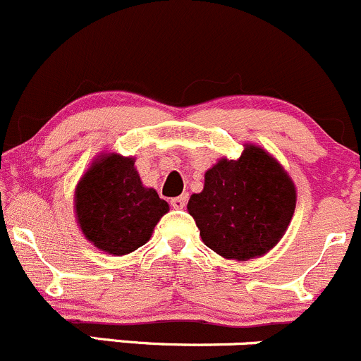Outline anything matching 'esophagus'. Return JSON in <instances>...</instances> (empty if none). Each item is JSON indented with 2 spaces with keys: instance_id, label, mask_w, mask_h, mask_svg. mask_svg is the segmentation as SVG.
Returning a JSON list of instances; mask_svg holds the SVG:
<instances>
[{
  "instance_id": "esophagus-1",
  "label": "esophagus",
  "mask_w": 361,
  "mask_h": 361,
  "mask_svg": "<svg viewBox=\"0 0 361 361\" xmlns=\"http://www.w3.org/2000/svg\"><path fill=\"white\" fill-rule=\"evenodd\" d=\"M185 203H188V195H180L177 196V198H173L172 202H170V205L176 208V210H182V208L185 207Z\"/></svg>"
}]
</instances>
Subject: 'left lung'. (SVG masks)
<instances>
[{"label":"left lung","instance_id":"8db88e82","mask_svg":"<svg viewBox=\"0 0 361 361\" xmlns=\"http://www.w3.org/2000/svg\"><path fill=\"white\" fill-rule=\"evenodd\" d=\"M292 177L261 146L245 144L240 158L226 156L205 172L202 192L188 212L203 243L229 261L262 257L276 247L295 212Z\"/></svg>","mask_w":361,"mask_h":361}]
</instances>
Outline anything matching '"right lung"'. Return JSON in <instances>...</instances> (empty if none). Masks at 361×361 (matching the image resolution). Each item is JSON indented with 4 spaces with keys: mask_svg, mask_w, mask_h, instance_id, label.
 <instances>
[{
    "mask_svg": "<svg viewBox=\"0 0 361 361\" xmlns=\"http://www.w3.org/2000/svg\"><path fill=\"white\" fill-rule=\"evenodd\" d=\"M74 215L83 236L111 255L132 254L149 241L154 226L170 210L146 188L133 156L100 153L74 189Z\"/></svg>",
    "mask_w": 361,
    "mask_h": 361,
    "instance_id": "add662e5",
    "label": "right lung"
}]
</instances>
